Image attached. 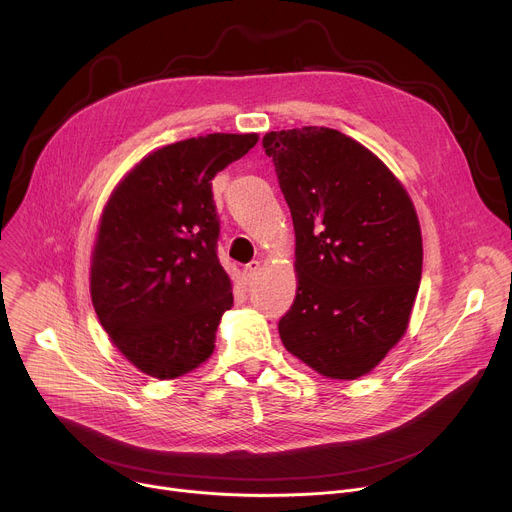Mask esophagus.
<instances>
[{"instance_id":"1","label":"esophagus","mask_w":512,"mask_h":512,"mask_svg":"<svg viewBox=\"0 0 512 512\" xmlns=\"http://www.w3.org/2000/svg\"><path fill=\"white\" fill-rule=\"evenodd\" d=\"M259 271H261V261H251V263L245 267V279H247V281L255 279Z\"/></svg>"}]
</instances>
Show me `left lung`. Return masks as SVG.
<instances>
[{
    "mask_svg": "<svg viewBox=\"0 0 512 512\" xmlns=\"http://www.w3.org/2000/svg\"><path fill=\"white\" fill-rule=\"evenodd\" d=\"M263 148L296 231L298 291L281 342L328 379H358L409 324L423 263L415 206L371 150L336 129L269 131Z\"/></svg>",
    "mask_w": 512,
    "mask_h": 512,
    "instance_id": "1",
    "label": "left lung"
}]
</instances>
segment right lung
<instances>
[{
  "instance_id": "1",
  "label": "right lung",
  "mask_w": 512,
  "mask_h": 512,
  "mask_svg": "<svg viewBox=\"0 0 512 512\" xmlns=\"http://www.w3.org/2000/svg\"><path fill=\"white\" fill-rule=\"evenodd\" d=\"M257 133H210L145 156L109 196L91 257V298L111 342L154 379L182 377L212 354L233 306L216 257L212 178Z\"/></svg>"
}]
</instances>
